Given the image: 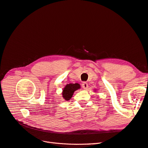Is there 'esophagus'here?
<instances>
[{
    "mask_svg": "<svg viewBox=\"0 0 148 148\" xmlns=\"http://www.w3.org/2000/svg\"><path fill=\"white\" fill-rule=\"evenodd\" d=\"M82 88L84 89H86L88 88V84L86 82H83L82 83Z\"/></svg>",
    "mask_w": 148,
    "mask_h": 148,
    "instance_id": "esophagus-1",
    "label": "esophagus"
}]
</instances>
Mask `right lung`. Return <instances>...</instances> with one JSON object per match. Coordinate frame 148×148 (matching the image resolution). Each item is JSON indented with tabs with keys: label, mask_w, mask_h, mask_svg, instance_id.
Returning a JSON list of instances; mask_svg holds the SVG:
<instances>
[{
	"label": "right lung",
	"mask_w": 148,
	"mask_h": 148,
	"mask_svg": "<svg viewBox=\"0 0 148 148\" xmlns=\"http://www.w3.org/2000/svg\"><path fill=\"white\" fill-rule=\"evenodd\" d=\"M80 88V84L78 83L67 84L62 90V97L65 100L69 101L73 96L74 92Z\"/></svg>",
	"instance_id": "obj_1"
}]
</instances>
